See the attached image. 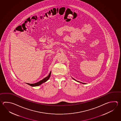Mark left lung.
Returning <instances> with one entry per match:
<instances>
[{
    "mask_svg": "<svg viewBox=\"0 0 121 121\" xmlns=\"http://www.w3.org/2000/svg\"><path fill=\"white\" fill-rule=\"evenodd\" d=\"M73 80H75L74 79H73ZM81 83H83V84H84V83H83V82H81Z\"/></svg>",
    "mask_w": 121,
    "mask_h": 121,
    "instance_id": "8db88e82",
    "label": "left lung"
}]
</instances>
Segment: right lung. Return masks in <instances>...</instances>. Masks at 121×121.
<instances>
[{"label":"right lung","mask_w":121,"mask_h":121,"mask_svg":"<svg viewBox=\"0 0 121 121\" xmlns=\"http://www.w3.org/2000/svg\"><path fill=\"white\" fill-rule=\"evenodd\" d=\"M51 71L50 72L49 74L47 77H45L43 80H40V81H39L38 82H36V83H32V84H30V83H27V84H28V85H30V86H39V85H41V84H42L43 83L46 82L48 80L49 78L50 77V76H51Z\"/></svg>","instance_id":"1"}]
</instances>
